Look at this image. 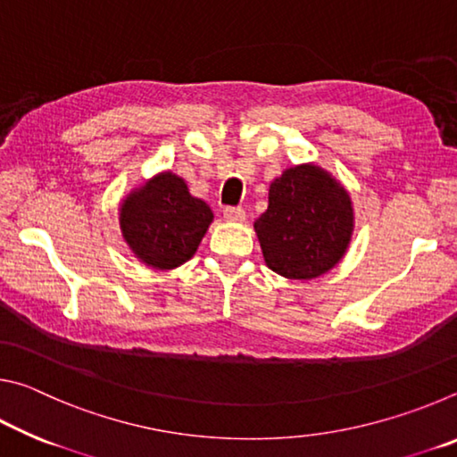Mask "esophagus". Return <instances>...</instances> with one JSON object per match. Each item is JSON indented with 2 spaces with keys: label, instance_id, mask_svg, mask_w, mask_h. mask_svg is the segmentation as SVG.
I'll use <instances>...</instances> for the list:
<instances>
[{
  "label": "esophagus",
  "instance_id": "1",
  "mask_svg": "<svg viewBox=\"0 0 457 457\" xmlns=\"http://www.w3.org/2000/svg\"><path fill=\"white\" fill-rule=\"evenodd\" d=\"M223 218H226L228 221L242 223V221H245V212L242 210V207H226V210H223Z\"/></svg>",
  "mask_w": 457,
  "mask_h": 457
}]
</instances>
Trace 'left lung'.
Masks as SVG:
<instances>
[{
	"label": "left lung",
	"instance_id": "1",
	"mask_svg": "<svg viewBox=\"0 0 457 457\" xmlns=\"http://www.w3.org/2000/svg\"><path fill=\"white\" fill-rule=\"evenodd\" d=\"M253 229L270 270L290 280H312L349 250L353 201L322 167H290L270 183L268 210L253 221Z\"/></svg>",
	"mask_w": 457,
	"mask_h": 457
}]
</instances>
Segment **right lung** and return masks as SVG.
Returning <instances> with one entry per match:
<instances>
[{
	"mask_svg": "<svg viewBox=\"0 0 457 457\" xmlns=\"http://www.w3.org/2000/svg\"><path fill=\"white\" fill-rule=\"evenodd\" d=\"M213 221L212 207L193 197L183 177L163 171L122 199L119 223L129 250L145 266L173 270L185 264Z\"/></svg>",
	"mask_w": 457,
	"mask_h": 457,
	"instance_id": "add662e5",
	"label": "right lung"
}]
</instances>
